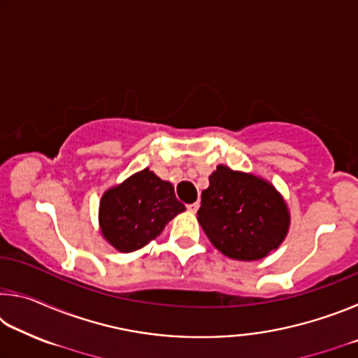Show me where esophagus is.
I'll return each instance as SVG.
<instances>
[{"label": "esophagus", "instance_id": "1", "mask_svg": "<svg viewBox=\"0 0 358 358\" xmlns=\"http://www.w3.org/2000/svg\"><path fill=\"white\" fill-rule=\"evenodd\" d=\"M199 207H201V203H199V202H194V203H189V205H187V211H191V213H196V211L199 210Z\"/></svg>", "mask_w": 358, "mask_h": 358}]
</instances>
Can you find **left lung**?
<instances>
[{
    "mask_svg": "<svg viewBox=\"0 0 358 358\" xmlns=\"http://www.w3.org/2000/svg\"><path fill=\"white\" fill-rule=\"evenodd\" d=\"M202 191L197 220L208 240L237 260H259L281 245L289 211L268 181L217 166Z\"/></svg>",
    "mask_w": 358,
    "mask_h": 358,
    "instance_id": "8db88e82",
    "label": "left lung"
}]
</instances>
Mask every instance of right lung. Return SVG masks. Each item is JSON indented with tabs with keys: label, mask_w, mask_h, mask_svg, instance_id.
<instances>
[{
	"label": "right lung",
	"mask_w": 358,
	"mask_h": 358,
	"mask_svg": "<svg viewBox=\"0 0 358 358\" xmlns=\"http://www.w3.org/2000/svg\"><path fill=\"white\" fill-rule=\"evenodd\" d=\"M185 211L169 181L148 169L132 175L101 199V232L115 250L131 252L161 235L166 224Z\"/></svg>",
	"instance_id": "1"
}]
</instances>
